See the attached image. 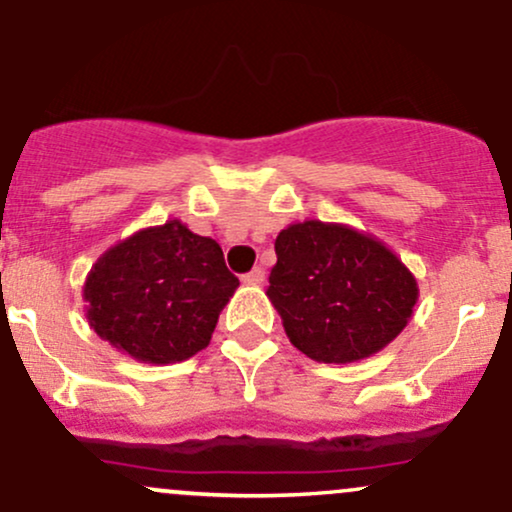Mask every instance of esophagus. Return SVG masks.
Masks as SVG:
<instances>
[{"label": "esophagus", "mask_w": 512, "mask_h": 512, "mask_svg": "<svg viewBox=\"0 0 512 512\" xmlns=\"http://www.w3.org/2000/svg\"><path fill=\"white\" fill-rule=\"evenodd\" d=\"M264 281V269L262 267H255L252 269V272H248V274H243V284H262Z\"/></svg>", "instance_id": "obj_1"}]
</instances>
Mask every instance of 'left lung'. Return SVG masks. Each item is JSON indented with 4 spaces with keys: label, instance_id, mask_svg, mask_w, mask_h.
Here are the masks:
<instances>
[{
    "label": "left lung",
    "instance_id": "obj_1",
    "mask_svg": "<svg viewBox=\"0 0 512 512\" xmlns=\"http://www.w3.org/2000/svg\"><path fill=\"white\" fill-rule=\"evenodd\" d=\"M267 296L298 351L320 363L378 354L407 327L419 286L380 240L342 223H291L276 236Z\"/></svg>",
    "mask_w": 512,
    "mask_h": 512
}]
</instances>
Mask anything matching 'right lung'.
<instances>
[{"mask_svg":"<svg viewBox=\"0 0 512 512\" xmlns=\"http://www.w3.org/2000/svg\"><path fill=\"white\" fill-rule=\"evenodd\" d=\"M238 276L221 245L178 219L144 228L91 267L84 284L88 325L142 363H178L211 342Z\"/></svg>","mask_w":512,"mask_h":512,"instance_id":"1","label":"right lung"}]
</instances>
